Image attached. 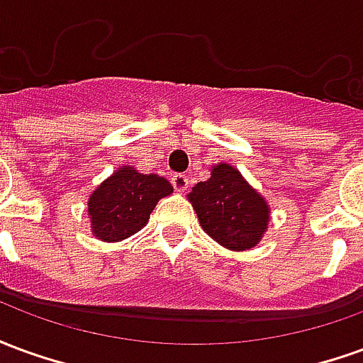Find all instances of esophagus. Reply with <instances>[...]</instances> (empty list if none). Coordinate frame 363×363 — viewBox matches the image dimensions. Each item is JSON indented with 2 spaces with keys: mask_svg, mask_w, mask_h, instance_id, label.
Segmentation results:
<instances>
[{
  "mask_svg": "<svg viewBox=\"0 0 363 363\" xmlns=\"http://www.w3.org/2000/svg\"><path fill=\"white\" fill-rule=\"evenodd\" d=\"M171 184H173V189L177 192H184V190L189 189V177L182 173H177L171 177Z\"/></svg>",
  "mask_w": 363,
  "mask_h": 363,
  "instance_id": "obj_1",
  "label": "esophagus"
}]
</instances>
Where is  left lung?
Masks as SVG:
<instances>
[{"label": "left lung", "mask_w": 363, "mask_h": 363, "mask_svg": "<svg viewBox=\"0 0 363 363\" xmlns=\"http://www.w3.org/2000/svg\"><path fill=\"white\" fill-rule=\"evenodd\" d=\"M189 200L206 233L225 249H251L267 231L268 206L264 198L233 167H216L208 181L198 182L192 189Z\"/></svg>", "instance_id": "obj_1"}]
</instances>
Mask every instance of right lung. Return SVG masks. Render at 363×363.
I'll list each match as a JSON object with an SVG mask.
<instances>
[{"label":"right lung","instance_id":"right-lung-1","mask_svg":"<svg viewBox=\"0 0 363 363\" xmlns=\"http://www.w3.org/2000/svg\"><path fill=\"white\" fill-rule=\"evenodd\" d=\"M173 192L171 182L159 174L120 169L89 198L93 233L103 241H122L147 223L150 213L163 196Z\"/></svg>","mask_w":363,"mask_h":363}]
</instances>
